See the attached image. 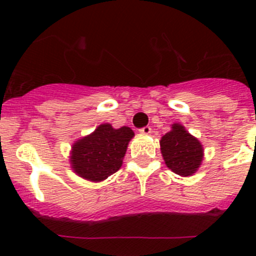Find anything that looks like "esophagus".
Segmentation results:
<instances>
[{"label":"esophagus","mask_w":256,"mask_h":256,"mask_svg":"<svg viewBox=\"0 0 256 256\" xmlns=\"http://www.w3.org/2000/svg\"><path fill=\"white\" fill-rule=\"evenodd\" d=\"M140 132L144 134V135H148V134H151V128L150 126H144V128H140Z\"/></svg>","instance_id":"esophagus-1"}]
</instances>
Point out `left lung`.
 <instances>
[{
	"mask_svg": "<svg viewBox=\"0 0 256 256\" xmlns=\"http://www.w3.org/2000/svg\"><path fill=\"white\" fill-rule=\"evenodd\" d=\"M160 144L167 167L180 176H190L202 162V144L180 124L172 125V130L161 138Z\"/></svg>",
	"mask_w": 256,
	"mask_h": 256,
	"instance_id": "8db88e82",
	"label": "left lung"
}]
</instances>
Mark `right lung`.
<instances>
[{
    "instance_id": "add662e5",
    "label": "right lung",
    "mask_w": 256,
    "mask_h": 256,
    "mask_svg": "<svg viewBox=\"0 0 256 256\" xmlns=\"http://www.w3.org/2000/svg\"><path fill=\"white\" fill-rule=\"evenodd\" d=\"M132 138L134 131L128 126L115 130L110 124H102L73 144L70 161L74 172L95 182L106 180L121 167Z\"/></svg>"
}]
</instances>
